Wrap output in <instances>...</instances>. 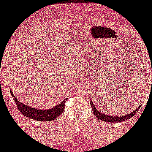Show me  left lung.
I'll list each match as a JSON object with an SVG mask.
<instances>
[{
    "label": "left lung",
    "instance_id": "obj_1",
    "mask_svg": "<svg viewBox=\"0 0 152 152\" xmlns=\"http://www.w3.org/2000/svg\"><path fill=\"white\" fill-rule=\"evenodd\" d=\"M90 104H91V107L92 108L93 113L95 115V116L97 118L100 120L107 121V122H111V123H118V122H121L126 121L127 119L132 118L133 116L135 115V113L137 112V111L139 110L140 107H138L136 110L133 111V112L127 114L126 115L124 116H113V115H105L104 113H102L100 112L99 110H97L96 107H95L94 103L91 102V100H90Z\"/></svg>",
    "mask_w": 152,
    "mask_h": 152
}]
</instances>
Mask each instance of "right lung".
<instances>
[{"instance_id":"1","label":"right lung","mask_w":152,"mask_h":152,"mask_svg":"<svg viewBox=\"0 0 152 152\" xmlns=\"http://www.w3.org/2000/svg\"><path fill=\"white\" fill-rule=\"evenodd\" d=\"M10 93H11L13 99H14L18 110L20 111L21 113H23V115L28 117V118L40 121H50L57 118L63 113L64 109H65V103L66 99H65L60 104H58L57 106H55V107L50 109V110H37V109H34L33 107L32 108L21 103L15 97L14 94H12L11 91H10Z\"/></svg>"}]
</instances>
